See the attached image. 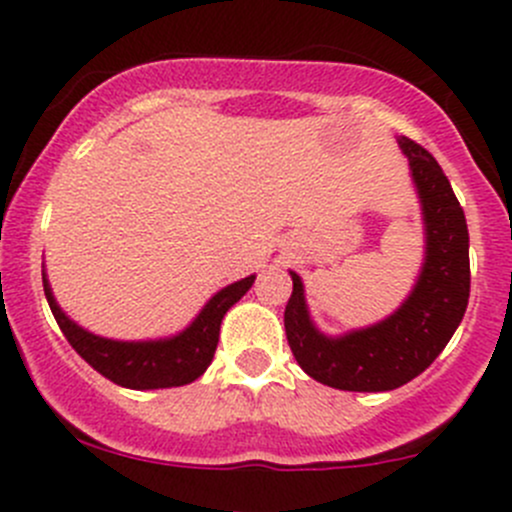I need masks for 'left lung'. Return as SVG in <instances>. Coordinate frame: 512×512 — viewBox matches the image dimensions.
Instances as JSON below:
<instances>
[{
  "label": "left lung",
  "instance_id": "1",
  "mask_svg": "<svg viewBox=\"0 0 512 512\" xmlns=\"http://www.w3.org/2000/svg\"><path fill=\"white\" fill-rule=\"evenodd\" d=\"M421 203L423 262L399 309L369 327L332 337L314 324L304 282L294 270L285 332L294 359L314 381L342 391H391L433 364L461 324L471 294L468 225L436 158L399 136Z\"/></svg>",
  "mask_w": 512,
  "mask_h": 512
}]
</instances>
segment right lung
Wrapping results in <instances>:
<instances>
[{
	"instance_id": "add662e5",
	"label": "right lung",
	"mask_w": 512,
	"mask_h": 512,
	"mask_svg": "<svg viewBox=\"0 0 512 512\" xmlns=\"http://www.w3.org/2000/svg\"><path fill=\"white\" fill-rule=\"evenodd\" d=\"M41 280H44L46 302H49L56 324L81 359L89 361L98 374H103L123 389L146 391L185 386L205 374V369L213 361L215 349H218L220 324H223L227 309L240 302L242 294L255 282V275L232 282V285L215 292L183 332L160 339H141V342L98 337L89 329L79 327L56 302L46 270L41 272Z\"/></svg>"
}]
</instances>
